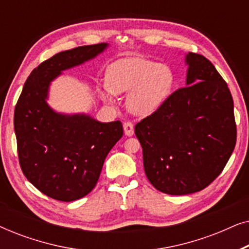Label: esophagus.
I'll return each mask as SVG.
<instances>
[{
  "label": "esophagus",
  "mask_w": 249,
  "mask_h": 249,
  "mask_svg": "<svg viewBox=\"0 0 249 249\" xmlns=\"http://www.w3.org/2000/svg\"><path fill=\"white\" fill-rule=\"evenodd\" d=\"M124 134L128 136V137H130V136L134 135V124H131V122H124Z\"/></svg>",
  "instance_id": "34e87169"
}]
</instances>
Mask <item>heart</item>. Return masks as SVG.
<instances>
[{"mask_svg":"<svg viewBox=\"0 0 249 249\" xmlns=\"http://www.w3.org/2000/svg\"><path fill=\"white\" fill-rule=\"evenodd\" d=\"M107 87L100 88L102 98L128 94L127 107L132 114L147 117L159 110L175 86V73L166 64L142 57L115 61L105 73Z\"/></svg>","mask_w":249,"mask_h":249,"instance_id":"heart-1","label":"heart"}]
</instances>
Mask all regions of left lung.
Instances as JSON below:
<instances>
[{"label": "left lung", "mask_w": 249, "mask_h": 249, "mask_svg": "<svg viewBox=\"0 0 249 249\" xmlns=\"http://www.w3.org/2000/svg\"><path fill=\"white\" fill-rule=\"evenodd\" d=\"M186 87L136 124L149 182L169 195L209 186L222 172L236 145L233 101L228 85L206 57L185 55Z\"/></svg>", "instance_id": "8db88e82"}]
</instances>
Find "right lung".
<instances>
[{
	"label": "right lung",
	"mask_w": 249,
	"mask_h": 249,
	"mask_svg": "<svg viewBox=\"0 0 249 249\" xmlns=\"http://www.w3.org/2000/svg\"><path fill=\"white\" fill-rule=\"evenodd\" d=\"M110 44L55 54L27 78L15 110L20 166L46 196L72 202L90 193L105 158L124 135L121 121L101 122L87 113H62L47 103L52 81L63 71L93 60Z\"/></svg>",
	"instance_id": "add662e5"
}]
</instances>
